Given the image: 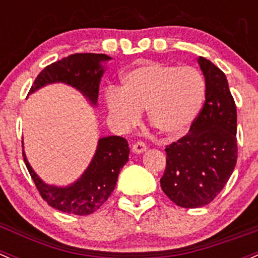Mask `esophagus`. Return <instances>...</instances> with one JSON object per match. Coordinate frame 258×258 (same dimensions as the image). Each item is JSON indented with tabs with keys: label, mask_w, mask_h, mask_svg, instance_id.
<instances>
[{
	"label": "esophagus",
	"mask_w": 258,
	"mask_h": 258,
	"mask_svg": "<svg viewBox=\"0 0 258 258\" xmlns=\"http://www.w3.org/2000/svg\"><path fill=\"white\" fill-rule=\"evenodd\" d=\"M147 150V145L143 142H137L132 145V152L135 154H140V153H144Z\"/></svg>",
	"instance_id": "esophagus-1"
}]
</instances>
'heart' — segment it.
Segmentation results:
<instances>
[{"mask_svg": "<svg viewBox=\"0 0 258 258\" xmlns=\"http://www.w3.org/2000/svg\"><path fill=\"white\" fill-rule=\"evenodd\" d=\"M123 86L105 93L109 113L119 125L130 128L147 109L148 121L165 138H178L190 129L206 96V81L192 66L149 62L124 74Z\"/></svg>", "mask_w": 258, "mask_h": 258, "instance_id": "obj_1", "label": "heart"}]
</instances>
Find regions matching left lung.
Instances as JSON below:
<instances>
[{
  "label": "left lung",
  "mask_w": 258,
  "mask_h": 258,
  "mask_svg": "<svg viewBox=\"0 0 258 258\" xmlns=\"http://www.w3.org/2000/svg\"><path fill=\"white\" fill-rule=\"evenodd\" d=\"M198 63L206 79V101L189 132L165 147L160 187L183 208H200L219 195L237 163V110L226 75L207 58Z\"/></svg>",
  "instance_id": "1"
}]
</instances>
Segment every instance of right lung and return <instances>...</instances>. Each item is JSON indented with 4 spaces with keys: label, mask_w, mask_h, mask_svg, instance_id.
Segmentation results:
<instances>
[{
    "label": "right lung",
    "mask_w": 258,
    "mask_h": 258,
    "mask_svg": "<svg viewBox=\"0 0 258 258\" xmlns=\"http://www.w3.org/2000/svg\"><path fill=\"white\" fill-rule=\"evenodd\" d=\"M110 58L105 53H73L46 66L35 79L29 94L47 84L63 83L78 89L93 105H96L99 84L104 74L101 62ZM22 155L37 190L48 206L61 212L86 216L99 210L110 197L120 169L129 159V147L126 139L121 137L100 138L88 169L68 187L43 183L27 162L25 152Z\"/></svg>",
    "instance_id": "1"
}]
</instances>
